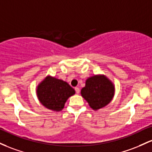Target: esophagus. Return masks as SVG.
<instances>
[{"instance_id": "34e87169", "label": "esophagus", "mask_w": 152, "mask_h": 152, "mask_svg": "<svg viewBox=\"0 0 152 152\" xmlns=\"http://www.w3.org/2000/svg\"><path fill=\"white\" fill-rule=\"evenodd\" d=\"M75 93H77V94L80 93V88H78V87H76V88H75Z\"/></svg>"}]
</instances>
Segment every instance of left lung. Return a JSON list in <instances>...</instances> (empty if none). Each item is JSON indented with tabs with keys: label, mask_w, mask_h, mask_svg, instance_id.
<instances>
[{
	"label": "left lung",
	"mask_w": 152,
	"mask_h": 152,
	"mask_svg": "<svg viewBox=\"0 0 152 152\" xmlns=\"http://www.w3.org/2000/svg\"><path fill=\"white\" fill-rule=\"evenodd\" d=\"M82 96L93 110H98L111 101L114 95V86L105 76H93L86 80L81 90Z\"/></svg>",
	"instance_id": "left-lung-1"
}]
</instances>
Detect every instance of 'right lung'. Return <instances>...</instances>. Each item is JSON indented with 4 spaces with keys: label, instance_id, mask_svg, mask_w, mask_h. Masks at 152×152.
Wrapping results in <instances>:
<instances>
[{
    "label": "right lung",
    "instance_id": "obj_1",
    "mask_svg": "<svg viewBox=\"0 0 152 152\" xmlns=\"http://www.w3.org/2000/svg\"><path fill=\"white\" fill-rule=\"evenodd\" d=\"M37 92L42 105L54 111H60L68 98L75 93L67 83L50 77L40 83Z\"/></svg>",
    "mask_w": 152,
    "mask_h": 152
}]
</instances>
